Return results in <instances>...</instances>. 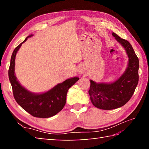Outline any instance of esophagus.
<instances>
[{
  "label": "esophagus",
  "instance_id": "esophagus-1",
  "mask_svg": "<svg viewBox=\"0 0 149 149\" xmlns=\"http://www.w3.org/2000/svg\"><path fill=\"white\" fill-rule=\"evenodd\" d=\"M77 72L80 74H83L84 73V69L83 67H79L77 70Z\"/></svg>",
  "mask_w": 149,
  "mask_h": 149
}]
</instances>
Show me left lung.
<instances>
[{
  "instance_id": "8db88e82",
  "label": "left lung",
  "mask_w": 149,
  "mask_h": 149,
  "mask_svg": "<svg viewBox=\"0 0 149 149\" xmlns=\"http://www.w3.org/2000/svg\"><path fill=\"white\" fill-rule=\"evenodd\" d=\"M112 35L124 47L129 63L125 72L114 83H96L90 80L88 93L91 103L97 108L104 110L116 109L125 105L133 95L139 80V59L131 43L115 33Z\"/></svg>"
}]
</instances>
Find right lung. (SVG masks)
<instances>
[{"label": "right lung", "instance_id": "right-lung-1", "mask_svg": "<svg viewBox=\"0 0 149 149\" xmlns=\"http://www.w3.org/2000/svg\"><path fill=\"white\" fill-rule=\"evenodd\" d=\"M31 36H27L13 50L8 71L9 79L15 99L22 108L34 117L49 118L56 115L64 107L68 89L79 78L75 77L68 79L62 83L57 84L49 91L41 94L31 93L21 86L15 74V57L22 44Z\"/></svg>", "mask_w": 149, "mask_h": 149}]
</instances>
